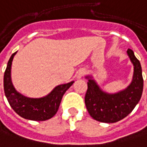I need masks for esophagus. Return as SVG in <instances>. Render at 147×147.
<instances>
[{
	"label": "esophagus",
	"mask_w": 147,
	"mask_h": 147,
	"mask_svg": "<svg viewBox=\"0 0 147 147\" xmlns=\"http://www.w3.org/2000/svg\"><path fill=\"white\" fill-rule=\"evenodd\" d=\"M85 74H86V70H84V69H82V70H80L78 72H77V78L78 79H80V78H82V76H85Z\"/></svg>",
	"instance_id": "1"
}]
</instances>
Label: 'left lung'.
Segmentation results:
<instances>
[{"label": "left lung", "instance_id": "obj_1", "mask_svg": "<svg viewBox=\"0 0 147 147\" xmlns=\"http://www.w3.org/2000/svg\"><path fill=\"white\" fill-rule=\"evenodd\" d=\"M127 56L133 65V76L130 85L124 90L108 93L104 91L91 75L86 76L87 91L85 96L86 109L94 120L104 123H115L127 117L138 104L143 91L142 65L128 49Z\"/></svg>", "mask_w": 147, "mask_h": 147}]
</instances>
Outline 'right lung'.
Returning <instances> with one entry per match:
<instances>
[{"instance_id": "add662e5", "label": "right lung", "mask_w": 147, "mask_h": 147, "mask_svg": "<svg viewBox=\"0 0 147 147\" xmlns=\"http://www.w3.org/2000/svg\"><path fill=\"white\" fill-rule=\"evenodd\" d=\"M16 52L9 59L4 74V91L6 99L11 108L22 118L36 121L51 119L56 115L63 95L74 82L58 85L47 96L40 98L22 95L16 90L11 81V65Z\"/></svg>"}]
</instances>
